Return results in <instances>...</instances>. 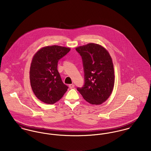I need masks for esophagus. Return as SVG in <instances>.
<instances>
[{
	"mask_svg": "<svg viewBox=\"0 0 151 151\" xmlns=\"http://www.w3.org/2000/svg\"><path fill=\"white\" fill-rule=\"evenodd\" d=\"M74 87V84H70L69 85V88H70V89H72V88H73Z\"/></svg>",
	"mask_w": 151,
	"mask_h": 151,
	"instance_id": "obj_1",
	"label": "esophagus"
}]
</instances>
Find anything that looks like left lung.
I'll return each instance as SVG.
<instances>
[{
    "label": "left lung",
    "instance_id": "8db88e82",
    "mask_svg": "<svg viewBox=\"0 0 151 151\" xmlns=\"http://www.w3.org/2000/svg\"><path fill=\"white\" fill-rule=\"evenodd\" d=\"M83 60L84 84L77 91L92 105H101L111 95L114 74L111 58L102 46L90 43L76 49Z\"/></svg>",
    "mask_w": 151,
    "mask_h": 151
}]
</instances>
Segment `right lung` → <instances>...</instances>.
I'll return each instance as SVG.
<instances>
[{
  "label": "right lung",
  "instance_id": "right-lung-1",
  "mask_svg": "<svg viewBox=\"0 0 151 151\" xmlns=\"http://www.w3.org/2000/svg\"><path fill=\"white\" fill-rule=\"evenodd\" d=\"M70 50L58 45L46 46L33 57L29 71L31 86L35 96L45 104L59 101L68 88L62 80L58 63Z\"/></svg>",
  "mask_w": 151,
  "mask_h": 151
}]
</instances>
